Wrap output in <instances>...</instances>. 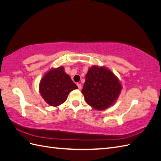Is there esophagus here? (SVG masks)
<instances>
[{
	"instance_id": "esophagus-1",
	"label": "esophagus",
	"mask_w": 161,
	"mask_h": 161,
	"mask_svg": "<svg viewBox=\"0 0 161 161\" xmlns=\"http://www.w3.org/2000/svg\"><path fill=\"white\" fill-rule=\"evenodd\" d=\"M77 86H78V88H79V89H80L82 88V85L80 84V83H78L77 84Z\"/></svg>"
}]
</instances>
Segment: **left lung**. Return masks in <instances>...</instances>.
<instances>
[{"instance_id":"8db88e82","label":"left lung","mask_w":161,"mask_h":161,"mask_svg":"<svg viewBox=\"0 0 161 161\" xmlns=\"http://www.w3.org/2000/svg\"><path fill=\"white\" fill-rule=\"evenodd\" d=\"M121 89L118 78L109 69L92 66L86 73L81 92L87 104L95 109L103 111L115 103Z\"/></svg>"}]
</instances>
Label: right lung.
I'll return each instance as SVG.
<instances>
[{"label": "right lung", "mask_w": 161, "mask_h": 161, "mask_svg": "<svg viewBox=\"0 0 161 161\" xmlns=\"http://www.w3.org/2000/svg\"><path fill=\"white\" fill-rule=\"evenodd\" d=\"M78 86L67 75L63 66L52 69L43 75L39 85V91L46 103L57 107L64 103L70 92Z\"/></svg>", "instance_id": "add662e5"}]
</instances>
